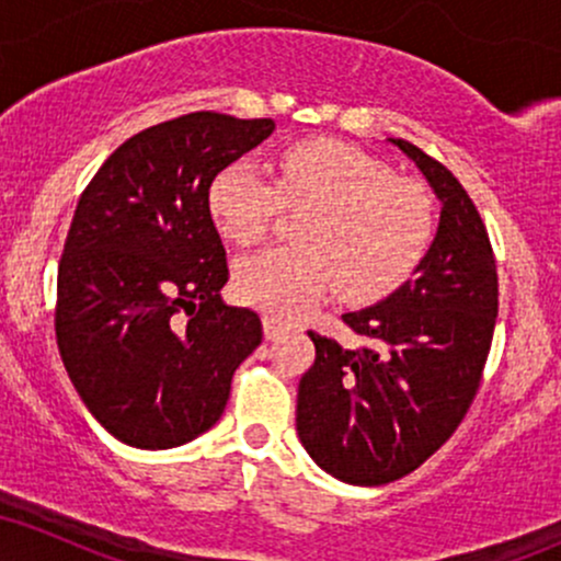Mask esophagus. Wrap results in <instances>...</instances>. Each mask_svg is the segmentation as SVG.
Listing matches in <instances>:
<instances>
[{
	"label": "esophagus",
	"instance_id": "34e87169",
	"mask_svg": "<svg viewBox=\"0 0 561 561\" xmlns=\"http://www.w3.org/2000/svg\"><path fill=\"white\" fill-rule=\"evenodd\" d=\"M289 332V324L287 321L276 319V317H263V334H266V340H276L282 337V334Z\"/></svg>",
	"mask_w": 561,
	"mask_h": 561
}]
</instances>
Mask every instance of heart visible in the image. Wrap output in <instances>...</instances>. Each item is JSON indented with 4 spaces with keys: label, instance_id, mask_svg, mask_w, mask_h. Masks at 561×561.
Instances as JSON below:
<instances>
[{
    "label": "heart",
    "instance_id": "heart-1",
    "mask_svg": "<svg viewBox=\"0 0 561 561\" xmlns=\"http://www.w3.org/2000/svg\"><path fill=\"white\" fill-rule=\"evenodd\" d=\"M282 205L311 208L295 231L300 244L263 248L234 263L237 298L276 317L300 313L332 287L351 302L385 298L420 268L435 240L430 192L337 139L287 147L274 182L250 160H234L208 186L210 218L234 244L261 240Z\"/></svg>",
    "mask_w": 561,
    "mask_h": 561
}]
</instances>
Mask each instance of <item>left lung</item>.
Masks as SVG:
<instances>
[{"mask_svg":"<svg viewBox=\"0 0 561 561\" xmlns=\"http://www.w3.org/2000/svg\"><path fill=\"white\" fill-rule=\"evenodd\" d=\"M440 203L435 240L388 298L343 321L364 347L308 332L317 362L300 377L298 437L317 465L351 485H385L424 465L465 420L480 388L499 313L485 224L446 165L388 139Z\"/></svg>","mask_w":561,"mask_h":561,"instance_id":"obj_1","label":"left lung"}]
</instances>
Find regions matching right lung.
I'll return each mask as SVG.
<instances>
[{"label":"right lung","mask_w":561,"mask_h":561,"mask_svg":"<svg viewBox=\"0 0 561 561\" xmlns=\"http://www.w3.org/2000/svg\"><path fill=\"white\" fill-rule=\"evenodd\" d=\"M274 128L208 111L150 126L76 205L57 272V347L89 414L126 446L176 448L214 427L237 366L261 345L259 313L221 298L227 250L208 186Z\"/></svg>","instance_id":"right-lung-1"}]
</instances>
